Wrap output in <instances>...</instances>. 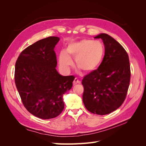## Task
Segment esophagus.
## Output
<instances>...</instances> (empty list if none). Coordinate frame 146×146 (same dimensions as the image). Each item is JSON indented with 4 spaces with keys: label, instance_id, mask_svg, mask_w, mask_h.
<instances>
[{
    "label": "esophagus",
    "instance_id": "obj_1",
    "mask_svg": "<svg viewBox=\"0 0 146 146\" xmlns=\"http://www.w3.org/2000/svg\"><path fill=\"white\" fill-rule=\"evenodd\" d=\"M77 83H80V81H79L77 78H75L73 82V85H76V84H77Z\"/></svg>",
    "mask_w": 146,
    "mask_h": 146
}]
</instances>
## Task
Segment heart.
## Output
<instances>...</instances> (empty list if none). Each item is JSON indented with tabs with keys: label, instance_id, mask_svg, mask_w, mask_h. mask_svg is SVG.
Instances as JSON below:
<instances>
[{
	"label": "heart",
	"instance_id": "b5f03b06",
	"mask_svg": "<svg viewBox=\"0 0 146 146\" xmlns=\"http://www.w3.org/2000/svg\"><path fill=\"white\" fill-rule=\"evenodd\" d=\"M104 55V48L101 42L83 39L68 44L65 51H61L59 64L64 71L68 72L73 65L72 58L75 59L77 67L86 72H90L99 67Z\"/></svg>",
	"mask_w": 146,
	"mask_h": 146
}]
</instances>
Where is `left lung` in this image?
Segmentation results:
<instances>
[{
	"label": "left lung",
	"instance_id": "1",
	"mask_svg": "<svg viewBox=\"0 0 146 146\" xmlns=\"http://www.w3.org/2000/svg\"><path fill=\"white\" fill-rule=\"evenodd\" d=\"M100 38L105 55L98 69L83 78V102L88 111L105 115L115 111L125 100L130 80L129 55L116 40L106 33Z\"/></svg>",
	"mask_w": 146,
	"mask_h": 146
}]
</instances>
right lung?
I'll return each instance as SVG.
<instances>
[{"label": "right lung", "instance_id": "1", "mask_svg": "<svg viewBox=\"0 0 146 146\" xmlns=\"http://www.w3.org/2000/svg\"><path fill=\"white\" fill-rule=\"evenodd\" d=\"M59 41L50 36L36 41L21 53L15 65V83L24 107L42 119L63 111V96L71 89L75 78L61 76L56 69L54 48Z\"/></svg>", "mask_w": 146, "mask_h": 146}]
</instances>
